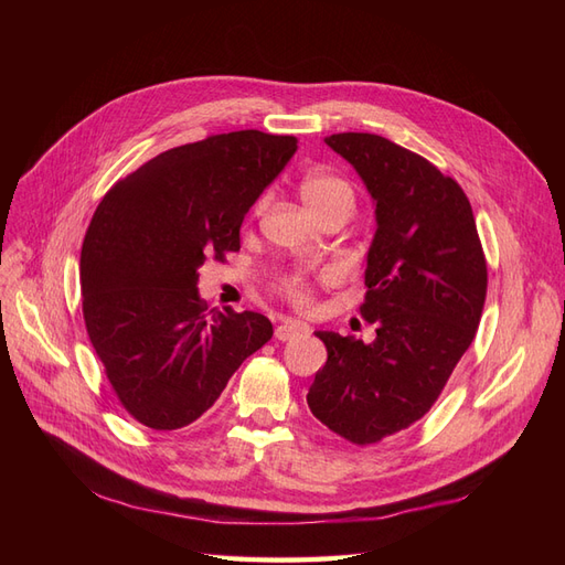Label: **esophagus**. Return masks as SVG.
I'll use <instances>...</instances> for the list:
<instances>
[{"label":"esophagus","instance_id":"esophagus-1","mask_svg":"<svg viewBox=\"0 0 565 565\" xmlns=\"http://www.w3.org/2000/svg\"><path fill=\"white\" fill-rule=\"evenodd\" d=\"M306 330H309V324H303L299 320H285V322H280L278 328H276V339L287 341V339H292V337H297V334H301Z\"/></svg>","mask_w":565,"mask_h":565}]
</instances>
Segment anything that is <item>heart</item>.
Masks as SVG:
<instances>
[{
  "mask_svg": "<svg viewBox=\"0 0 565 565\" xmlns=\"http://www.w3.org/2000/svg\"><path fill=\"white\" fill-rule=\"evenodd\" d=\"M299 195H301L306 207H309L318 218L322 214H330V212H349L351 214L353 202H355V191L347 179H341L332 172H320V169L309 172L299 181ZM262 207H264V202L256 204V212H259ZM322 278H332V270H324ZM280 289H282V295L295 306H309L313 299L311 282L303 276V273H295V276L285 278Z\"/></svg>",
  "mask_w": 565,
  "mask_h": 565,
  "instance_id": "b5f03b06",
  "label": "heart"
}]
</instances>
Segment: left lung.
Instances as JSON below:
<instances>
[{
  "mask_svg": "<svg viewBox=\"0 0 565 565\" xmlns=\"http://www.w3.org/2000/svg\"><path fill=\"white\" fill-rule=\"evenodd\" d=\"M353 164L374 202L361 313L372 344L318 332L328 363L309 388L311 413L370 446L429 413L481 322L488 266L471 204L429 160L377 134L324 139Z\"/></svg>",
  "mask_w": 565,
  "mask_h": 565,
  "instance_id": "1",
  "label": "left lung"
}]
</instances>
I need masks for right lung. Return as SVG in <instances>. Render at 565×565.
<instances>
[{
	"mask_svg": "<svg viewBox=\"0 0 565 565\" xmlns=\"http://www.w3.org/2000/svg\"><path fill=\"white\" fill-rule=\"evenodd\" d=\"M295 152V136L216 134L160 152L96 207L79 256L84 322L119 403L143 426L195 422L273 337L262 313H207L198 268L241 249L245 214Z\"/></svg>",
	"mask_w": 565,
	"mask_h": 565,
	"instance_id": "right-lung-1",
	"label": "right lung"
}]
</instances>
